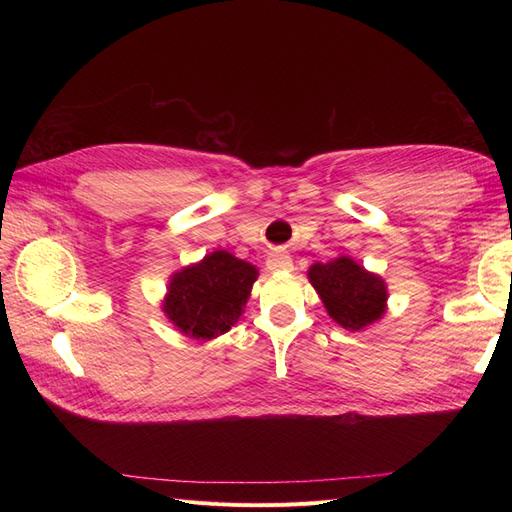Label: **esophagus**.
Wrapping results in <instances>:
<instances>
[{"label":"esophagus","mask_w":512,"mask_h":512,"mask_svg":"<svg viewBox=\"0 0 512 512\" xmlns=\"http://www.w3.org/2000/svg\"><path fill=\"white\" fill-rule=\"evenodd\" d=\"M267 269L269 271H292V258L288 254L275 252L267 258Z\"/></svg>","instance_id":"34e87169"}]
</instances>
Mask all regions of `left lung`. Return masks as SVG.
Instances as JSON below:
<instances>
[{
  "label": "left lung",
  "mask_w": 512,
  "mask_h": 512,
  "mask_svg": "<svg viewBox=\"0 0 512 512\" xmlns=\"http://www.w3.org/2000/svg\"><path fill=\"white\" fill-rule=\"evenodd\" d=\"M309 282L320 294L329 316L348 331H359L384 314L386 286L350 258H337L309 269Z\"/></svg>",
  "instance_id": "8db88e82"
}]
</instances>
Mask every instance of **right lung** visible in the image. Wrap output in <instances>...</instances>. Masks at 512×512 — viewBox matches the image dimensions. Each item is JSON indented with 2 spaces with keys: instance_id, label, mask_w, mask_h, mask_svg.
Instances as JSON below:
<instances>
[{
  "instance_id": "right-lung-1",
  "label": "right lung",
  "mask_w": 512,
  "mask_h": 512,
  "mask_svg": "<svg viewBox=\"0 0 512 512\" xmlns=\"http://www.w3.org/2000/svg\"><path fill=\"white\" fill-rule=\"evenodd\" d=\"M258 271L228 252H213L203 262L173 275L164 312L181 333L213 339L226 333L243 312Z\"/></svg>"
}]
</instances>
